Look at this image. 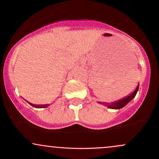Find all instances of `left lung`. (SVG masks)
Masks as SVG:
<instances>
[{
  "label": "left lung",
  "mask_w": 159,
  "mask_h": 159,
  "mask_svg": "<svg viewBox=\"0 0 159 159\" xmlns=\"http://www.w3.org/2000/svg\"><path fill=\"white\" fill-rule=\"evenodd\" d=\"M138 88H139V84H138V86H137L136 89L134 90V92L132 93L131 94H129V96H125L124 98H120L119 100H116V101L113 102L111 103H107V102H98V104H101V105H103L104 106L107 107L108 108L111 109H116V110H118V109L122 108V107H125V105H127L131 100H132L133 98L135 97L138 91Z\"/></svg>",
  "instance_id": "obj_1"
}]
</instances>
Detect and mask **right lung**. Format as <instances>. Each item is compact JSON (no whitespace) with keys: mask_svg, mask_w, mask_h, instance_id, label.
I'll return each mask as SVG.
<instances>
[{"mask_svg":"<svg viewBox=\"0 0 159 159\" xmlns=\"http://www.w3.org/2000/svg\"><path fill=\"white\" fill-rule=\"evenodd\" d=\"M27 103L30 104V105H31V106H33V107H36V108H43V107H48L49 105H49V104H45V105H34V104H32V103L29 102H27Z\"/></svg>","mask_w":159,"mask_h":159,"instance_id":"1","label":"right lung"}]
</instances>
